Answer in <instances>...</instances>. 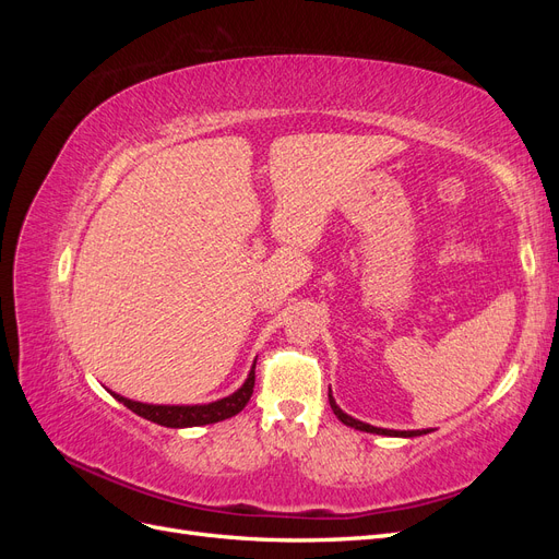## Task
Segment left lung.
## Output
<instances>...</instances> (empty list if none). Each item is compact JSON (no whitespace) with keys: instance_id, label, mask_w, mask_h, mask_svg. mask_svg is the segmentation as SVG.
I'll return each mask as SVG.
<instances>
[{"instance_id":"8db88e82","label":"left lung","mask_w":559,"mask_h":559,"mask_svg":"<svg viewBox=\"0 0 559 559\" xmlns=\"http://www.w3.org/2000/svg\"><path fill=\"white\" fill-rule=\"evenodd\" d=\"M329 403H331V408H333V413H335V417L343 421V425H347V427H352V429H359V431H366V433H380V436H401V438H415V436H425V433H429L431 429H417V431H394V429H380V427H370V425H366V421H361V419H354L352 415H347V413H343L341 411V405L335 403V399H333V394H331V389H329Z\"/></svg>"}]
</instances>
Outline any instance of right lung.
<instances>
[{
    "label": "right lung",
    "instance_id": "1",
    "mask_svg": "<svg viewBox=\"0 0 559 559\" xmlns=\"http://www.w3.org/2000/svg\"><path fill=\"white\" fill-rule=\"evenodd\" d=\"M253 368H257V364L251 366L249 376L238 392H233L230 396H224V399L212 401V403H202V405H154V403L132 401V399H126V396L114 394V392H111V396L118 403H123L126 408H130L134 415H140L148 421H156V425H160V427L183 429V427L214 425V421H222V419L238 415L249 403V399L253 394V380H257V376H253Z\"/></svg>",
    "mask_w": 559,
    "mask_h": 559
}]
</instances>
